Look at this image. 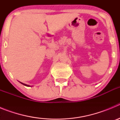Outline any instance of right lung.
I'll use <instances>...</instances> for the list:
<instances>
[{"label": "right lung", "mask_w": 120, "mask_h": 120, "mask_svg": "<svg viewBox=\"0 0 120 120\" xmlns=\"http://www.w3.org/2000/svg\"><path fill=\"white\" fill-rule=\"evenodd\" d=\"M21 83H22V84H23V85H25V86H30V85H26V84H24V83H22V82H20Z\"/></svg>", "instance_id": "add662e5"}]
</instances>
